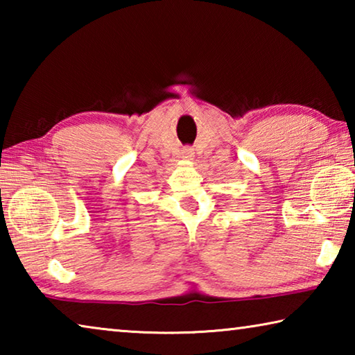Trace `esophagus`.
<instances>
[{"mask_svg": "<svg viewBox=\"0 0 355 355\" xmlns=\"http://www.w3.org/2000/svg\"><path fill=\"white\" fill-rule=\"evenodd\" d=\"M182 158H183V159H186V161L192 159V158H194V150L189 148V147L183 148V150H182Z\"/></svg>", "mask_w": 355, "mask_h": 355, "instance_id": "esophagus-1", "label": "esophagus"}]
</instances>
